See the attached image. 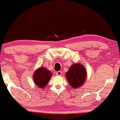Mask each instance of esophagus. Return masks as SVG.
Segmentation results:
<instances>
[{"instance_id":"34e87169","label":"esophagus","mask_w":120,"mask_h":120,"mask_svg":"<svg viewBox=\"0 0 120 120\" xmlns=\"http://www.w3.org/2000/svg\"><path fill=\"white\" fill-rule=\"evenodd\" d=\"M56 75H61L62 74V71H57V72L56 73Z\"/></svg>"}]
</instances>
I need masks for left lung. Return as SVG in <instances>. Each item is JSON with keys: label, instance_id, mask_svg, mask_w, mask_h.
<instances>
[{"label": "left lung", "instance_id": "left-lung-1", "mask_svg": "<svg viewBox=\"0 0 120 120\" xmlns=\"http://www.w3.org/2000/svg\"><path fill=\"white\" fill-rule=\"evenodd\" d=\"M66 77L72 87L77 89L84 83L86 78V69L80 64H73L66 73Z\"/></svg>", "mask_w": 120, "mask_h": 120}]
</instances>
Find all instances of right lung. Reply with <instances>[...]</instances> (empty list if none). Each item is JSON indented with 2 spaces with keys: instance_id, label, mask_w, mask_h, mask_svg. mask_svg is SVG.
<instances>
[{
  "instance_id": "1",
  "label": "right lung",
  "mask_w": 120,
  "mask_h": 120,
  "mask_svg": "<svg viewBox=\"0 0 120 120\" xmlns=\"http://www.w3.org/2000/svg\"><path fill=\"white\" fill-rule=\"evenodd\" d=\"M52 76L50 71L47 69L41 67L37 69L34 74V83L41 89H43L48 83Z\"/></svg>"
}]
</instances>
